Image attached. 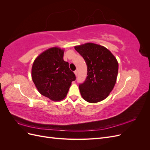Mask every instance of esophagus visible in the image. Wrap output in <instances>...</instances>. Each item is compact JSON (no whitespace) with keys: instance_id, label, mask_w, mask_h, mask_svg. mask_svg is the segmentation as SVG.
Wrapping results in <instances>:
<instances>
[{"instance_id":"1","label":"esophagus","mask_w":150,"mask_h":150,"mask_svg":"<svg viewBox=\"0 0 150 150\" xmlns=\"http://www.w3.org/2000/svg\"><path fill=\"white\" fill-rule=\"evenodd\" d=\"M74 72L75 75H76V76H77V74H78V71H77V70H75V71H74Z\"/></svg>"}]
</instances>
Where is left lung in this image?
Returning a JSON list of instances; mask_svg holds the SVG:
<instances>
[{"label": "left lung", "instance_id": "1", "mask_svg": "<svg viewBox=\"0 0 150 150\" xmlns=\"http://www.w3.org/2000/svg\"><path fill=\"white\" fill-rule=\"evenodd\" d=\"M87 65V77L79 84L81 96L85 101L94 103L110 94L116 81L118 63L108 49L100 45L86 43L75 46Z\"/></svg>", "mask_w": 150, "mask_h": 150}]
</instances>
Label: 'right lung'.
Returning <instances> with one entry per match:
<instances>
[{
  "label": "right lung",
  "instance_id": "1",
  "mask_svg": "<svg viewBox=\"0 0 150 150\" xmlns=\"http://www.w3.org/2000/svg\"><path fill=\"white\" fill-rule=\"evenodd\" d=\"M63 56L61 49L50 48L35 59L32 67V78L39 92L52 101L64 99L76 80Z\"/></svg>",
  "mask_w": 150,
  "mask_h": 150
}]
</instances>
